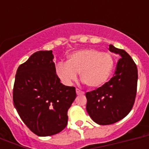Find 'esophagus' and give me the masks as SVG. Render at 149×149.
Returning a JSON list of instances; mask_svg holds the SVG:
<instances>
[{
  "mask_svg": "<svg viewBox=\"0 0 149 149\" xmlns=\"http://www.w3.org/2000/svg\"><path fill=\"white\" fill-rule=\"evenodd\" d=\"M76 91H77V95H82V94H84V91H80V90H79V89H77V90H76Z\"/></svg>",
  "mask_w": 149,
  "mask_h": 149,
  "instance_id": "1",
  "label": "esophagus"
}]
</instances>
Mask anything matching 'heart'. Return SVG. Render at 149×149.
Listing matches in <instances>:
<instances>
[{
  "label": "heart",
  "instance_id": "b5f03b06",
  "mask_svg": "<svg viewBox=\"0 0 149 149\" xmlns=\"http://www.w3.org/2000/svg\"><path fill=\"white\" fill-rule=\"evenodd\" d=\"M114 61L108 52L97 49L77 50L68 56L66 63H58L56 73L62 83L70 85L80 74V79L86 86L97 88L107 83L112 71Z\"/></svg>",
  "mask_w": 149,
  "mask_h": 149
}]
</instances>
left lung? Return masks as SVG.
<instances>
[{"label": "left lung", "mask_w": 149, "mask_h": 149, "mask_svg": "<svg viewBox=\"0 0 149 149\" xmlns=\"http://www.w3.org/2000/svg\"><path fill=\"white\" fill-rule=\"evenodd\" d=\"M111 52L118 54L113 77L103 86L86 93V111L98 125L118 122L129 113L136 97L138 69L132 57L123 49L109 45Z\"/></svg>", "instance_id": "1"}]
</instances>
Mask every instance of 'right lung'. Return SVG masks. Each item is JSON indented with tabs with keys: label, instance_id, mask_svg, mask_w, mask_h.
Masks as SVG:
<instances>
[{
	"label": "right lung",
	"instance_id": "add662e5",
	"mask_svg": "<svg viewBox=\"0 0 149 149\" xmlns=\"http://www.w3.org/2000/svg\"><path fill=\"white\" fill-rule=\"evenodd\" d=\"M52 51H38L17 68L13 89L14 106L23 122L38 136L62 132L68 110L77 97L74 86L60 83Z\"/></svg>",
	"mask_w": 149,
	"mask_h": 149
}]
</instances>
